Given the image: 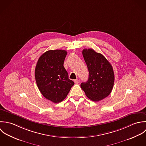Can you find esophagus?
<instances>
[{
    "label": "esophagus",
    "instance_id": "obj_1",
    "mask_svg": "<svg viewBox=\"0 0 146 146\" xmlns=\"http://www.w3.org/2000/svg\"><path fill=\"white\" fill-rule=\"evenodd\" d=\"M74 82L76 84H78L80 83V80H74Z\"/></svg>",
    "mask_w": 146,
    "mask_h": 146
}]
</instances>
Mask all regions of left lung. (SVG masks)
<instances>
[{"instance_id":"left-lung-1","label":"left lung","mask_w":146,"mask_h":146,"mask_svg":"<svg viewBox=\"0 0 146 146\" xmlns=\"http://www.w3.org/2000/svg\"><path fill=\"white\" fill-rule=\"evenodd\" d=\"M82 55L88 66V81L82 82L81 88L88 98L94 102L107 97L114 85L115 75L110 62L102 54L91 48L84 49Z\"/></svg>"}]
</instances>
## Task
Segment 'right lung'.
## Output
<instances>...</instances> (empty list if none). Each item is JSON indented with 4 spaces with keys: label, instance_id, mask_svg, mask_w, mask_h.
<instances>
[{
    "label": "right lung",
    "instance_id": "right-lung-1",
    "mask_svg": "<svg viewBox=\"0 0 146 146\" xmlns=\"http://www.w3.org/2000/svg\"><path fill=\"white\" fill-rule=\"evenodd\" d=\"M67 52L65 50H49L38 59L35 69L37 86L47 99L58 103L67 96L74 83L68 78L64 67Z\"/></svg>",
    "mask_w": 146,
    "mask_h": 146
}]
</instances>
